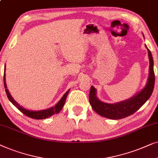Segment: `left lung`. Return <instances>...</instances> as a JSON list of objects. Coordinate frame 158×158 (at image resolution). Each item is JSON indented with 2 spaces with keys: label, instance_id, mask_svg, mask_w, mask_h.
<instances>
[{
  "label": "left lung",
  "instance_id": "1",
  "mask_svg": "<svg viewBox=\"0 0 158 158\" xmlns=\"http://www.w3.org/2000/svg\"><path fill=\"white\" fill-rule=\"evenodd\" d=\"M146 46V45H145ZM150 59V71L148 83L145 87L137 94L129 100L115 104H109L102 102L96 96V89L91 87L89 92V101L92 108L101 116L110 119L118 120L129 116L137 111L146 101L150 98L155 86V73L153 69V58L150 50L146 46Z\"/></svg>",
  "mask_w": 158,
  "mask_h": 158
}]
</instances>
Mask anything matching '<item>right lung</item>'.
Listing matches in <instances>:
<instances>
[{"label":"right lung","mask_w":158,"mask_h":158,"mask_svg":"<svg viewBox=\"0 0 158 158\" xmlns=\"http://www.w3.org/2000/svg\"><path fill=\"white\" fill-rule=\"evenodd\" d=\"M5 70H6V66H5V69H4V71ZM3 82H4V87H5V89H6V94H7L8 100H9L10 102L13 103L14 106H15L16 108L21 111V112L24 113L25 115H27V116L31 118H34V119H45V118H47L48 117H50L51 115L54 114H58V113L61 110L63 107H64L65 102H66L67 95H68L69 92L70 91V89H69L68 91L64 94V96L62 97V98L60 99L59 102H58L54 107H52V108L46 109V110H43L33 111L30 110H27V109L22 108V106H19V105L17 102L14 100V98H12L11 95H10L9 93V92H8L7 87H6L5 73H4V76H3Z\"/></svg>","instance_id":"right-lung-1"}]
</instances>
